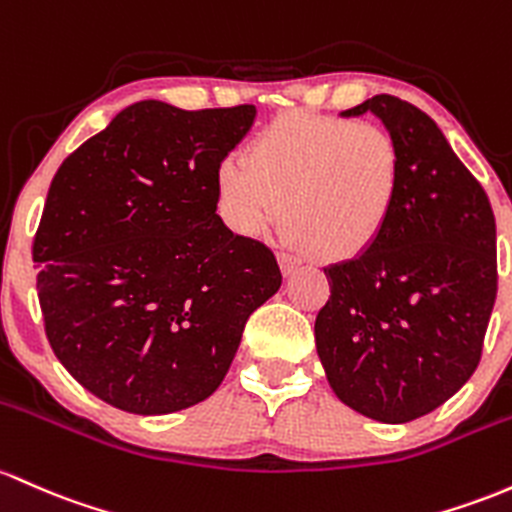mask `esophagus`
Listing matches in <instances>:
<instances>
[{
    "instance_id": "34e87169",
    "label": "esophagus",
    "mask_w": 512,
    "mask_h": 512,
    "mask_svg": "<svg viewBox=\"0 0 512 512\" xmlns=\"http://www.w3.org/2000/svg\"><path fill=\"white\" fill-rule=\"evenodd\" d=\"M279 267H282V274L284 277H291V274H296L301 269V260H296L294 255H289V252H279Z\"/></svg>"
}]
</instances>
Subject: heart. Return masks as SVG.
<instances>
[{"instance_id":"b5f03b06","label":"heart","mask_w":512,"mask_h":512,"mask_svg":"<svg viewBox=\"0 0 512 512\" xmlns=\"http://www.w3.org/2000/svg\"><path fill=\"white\" fill-rule=\"evenodd\" d=\"M216 204L238 235L284 223L318 260L352 262L389 228L401 189V153L369 121L291 111L250 140L245 160L216 167Z\"/></svg>"}]
</instances>
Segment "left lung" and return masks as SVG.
<instances>
[{
	"label": "left lung",
	"mask_w": 512,
	"mask_h": 512,
	"mask_svg": "<svg viewBox=\"0 0 512 512\" xmlns=\"http://www.w3.org/2000/svg\"><path fill=\"white\" fill-rule=\"evenodd\" d=\"M372 111L401 153V189L372 252L325 267L330 299L316 347L330 389L379 423H411L479 367L498 291L488 196L425 111L376 94Z\"/></svg>",
	"instance_id": "obj_1"
}]
</instances>
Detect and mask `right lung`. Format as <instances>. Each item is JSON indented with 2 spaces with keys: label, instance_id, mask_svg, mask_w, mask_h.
<instances>
[{
  "label": "right lung",
  "instance_id": "right-lung-1",
  "mask_svg": "<svg viewBox=\"0 0 512 512\" xmlns=\"http://www.w3.org/2000/svg\"><path fill=\"white\" fill-rule=\"evenodd\" d=\"M255 114L138 101L55 172L33 238L43 323L109 406L165 415L209 398L282 286L272 250L216 213V167Z\"/></svg>",
  "mask_w": 512,
  "mask_h": 512
}]
</instances>
